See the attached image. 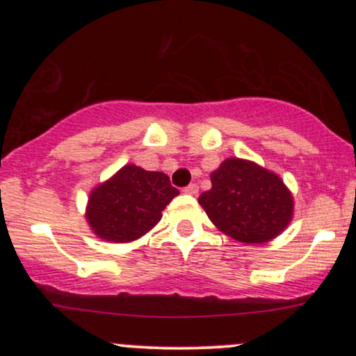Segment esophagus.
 <instances>
[{"mask_svg": "<svg viewBox=\"0 0 356 356\" xmlns=\"http://www.w3.org/2000/svg\"><path fill=\"white\" fill-rule=\"evenodd\" d=\"M184 192H186V194H191V195H197V192H199L197 184H189L187 187H184Z\"/></svg>", "mask_w": 356, "mask_h": 356, "instance_id": "34e87169", "label": "esophagus"}]
</instances>
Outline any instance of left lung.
<instances>
[{"instance_id":"1","label":"left lung","mask_w":356,"mask_h":356,"mask_svg":"<svg viewBox=\"0 0 356 356\" xmlns=\"http://www.w3.org/2000/svg\"><path fill=\"white\" fill-rule=\"evenodd\" d=\"M211 184L199 195V204L222 234L239 243L264 244L291 222V191L266 167L229 157L211 174Z\"/></svg>"}]
</instances>
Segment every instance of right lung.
<instances>
[{
	"instance_id": "add662e5",
	"label": "right lung",
	"mask_w": 356,
	"mask_h": 356,
	"mask_svg": "<svg viewBox=\"0 0 356 356\" xmlns=\"http://www.w3.org/2000/svg\"><path fill=\"white\" fill-rule=\"evenodd\" d=\"M177 194L164 172L127 164L93 187L85 219L97 238L132 243L152 229Z\"/></svg>"
}]
</instances>
